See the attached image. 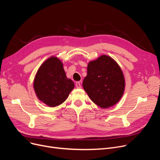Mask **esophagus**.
<instances>
[{
  "label": "esophagus",
  "mask_w": 160,
  "mask_h": 160,
  "mask_svg": "<svg viewBox=\"0 0 160 160\" xmlns=\"http://www.w3.org/2000/svg\"><path fill=\"white\" fill-rule=\"evenodd\" d=\"M76 87L77 88H78V89H80V88H81V84H80V82H77L76 83Z\"/></svg>",
  "instance_id": "34e87169"
}]
</instances>
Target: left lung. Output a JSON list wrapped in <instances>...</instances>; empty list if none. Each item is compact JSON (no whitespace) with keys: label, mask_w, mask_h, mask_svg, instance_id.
Returning <instances> with one entry per match:
<instances>
[{"label":"left lung","mask_w":160,"mask_h":160,"mask_svg":"<svg viewBox=\"0 0 160 160\" xmlns=\"http://www.w3.org/2000/svg\"><path fill=\"white\" fill-rule=\"evenodd\" d=\"M82 85L95 104L107 108L120 100L126 84L122 69L112 58L102 55L90 61Z\"/></svg>","instance_id":"obj_1"}]
</instances>
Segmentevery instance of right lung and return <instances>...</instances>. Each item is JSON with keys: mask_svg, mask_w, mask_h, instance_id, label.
Masks as SVG:
<instances>
[{"mask_svg": "<svg viewBox=\"0 0 160 160\" xmlns=\"http://www.w3.org/2000/svg\"><path fill=\"white\" fill-rule=\"evenodd\" d=\"M63 65L56 57L48 58L40 67L34 80L38 99L51 107L63 103L74 87V82L67 78Z\"/></svg>", "mask_w": 160, "mask_h": 160, "instance_id": "1", "label": "right lung"}]
</instances>
